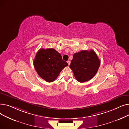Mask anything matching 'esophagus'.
Here are the masks:
<instances>
[{"label":"esophagus","instance_id":"1","mask_svg":"<svg viewBox=\"0 0 129 129\" xmlns=\"http://www.w3.org/2000/svg\"><path fill=\"white\" fill-rule=\"evenodd\" d=\"M67 63H68V64H69V65H70V63H71V62H70V60H67Z\"/></svg>","mask_w":129,"mask_h":129}]
</instances>
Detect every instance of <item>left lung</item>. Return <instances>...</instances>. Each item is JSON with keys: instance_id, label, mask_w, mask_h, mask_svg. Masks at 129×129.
<instances>
[{"instance_id": "left-lung-1", "label": "left lung", "mask_w": 129, "mask_h": 129, "mask_svg": "<svg viewBox=\"0 0 129 129\" xmlns=\"http://www.w3.org/2000/svg\"><path fill=\"white\" fill-rule=\"evenodd\" d=\"M100 65V60L94 51L82 50L74 54L70 67L78 82L84 83L94 76Z\"/></svg>"}]
</instances>
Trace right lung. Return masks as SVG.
I'll list each match as a JSON object with an SVG mask.
<instances>
[{
  "instance_id": "obj_1",
  "label": "right lung",
  "mask_w": 129,
  "mask_h": 129,
  "mask_svg": "<svg viewBox=\"0 0 129 129\" xmlns=\"http://www.w3.org/2000/svg\"><path fill=\"white\" fill-rule=\"evenodd\" d=\"M35 68L40 77L47 82H52L69 65L60 54L54 49H41L33 60Z\"/></svg>"
}]
</instances>
